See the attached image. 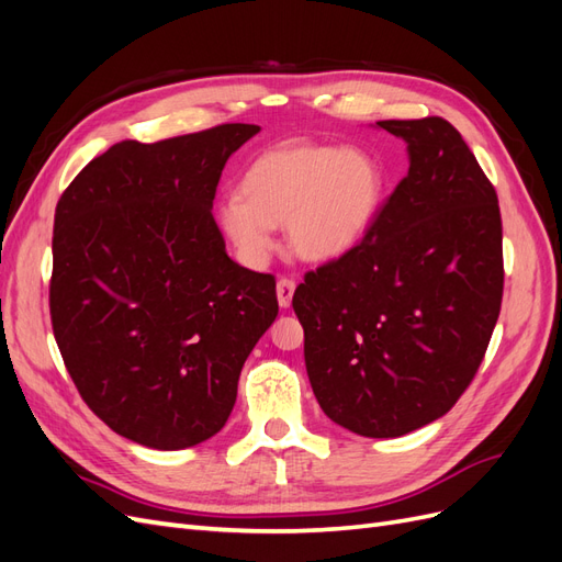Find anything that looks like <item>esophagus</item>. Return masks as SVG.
Instances as JSON below:
<instances>
[{"label":"esophagus","mask_w":562,"mask_h":562,"mask_svg":"<svg viewBox=\"0 0 562 562\" xmlns=\"http://www.w3.org/2000/svg\"><path fill=\"white\" fill-rule=\"evenodd\" d=\"M295 285H297V283H295L293 279H288V277H281V279H279V283H277V297H279L281 307H291Z\"/></svg>","instance_id":"1"}]
</instances>
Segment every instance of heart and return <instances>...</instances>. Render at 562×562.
Here are the masks:
<instances>
[{"instance_id":"1","label":"heart","mask_w":562,"mask_h":562,"mask_svg":"<svg viewBox=\"0 0 562 562\" xmlns=\"http://www.w3.org/2000/svg\"><path fill=\"white\" fill-rule=\"evenodd\" d=\"M382 194V168L366 151L283 145L246 168L239 194L220 206V225L250 265L269 258L283 223L300 258L333 260L363 239Z\"/></svg>"}]
</instances>
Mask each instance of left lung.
Listing matches in <instances>:
<instances>
[{
	"label": "left lung",
	"mask_w": 562,
	"mask_h": 562,
	"mask_svg": "<svg viewBox=\"0 0 562 562\" xmlns=\"http://www.w3.org/2000/svg\"><path fill=\"white\" fill-rule=\"evenodd\" d=\"M411 151L363 239L304 274L293 310L335 424L396 438L443 417L479 372L504 293L497 192L443 116L378 122Z\"/></svg>",
	"instance_id": "left-lung-1"
}]
</instances>
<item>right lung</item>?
<instances>
[{
    "label": "right lung",
    "instance_id": "right-lung-1",
    "mask_svg": "<svg viewBox=\"0 0 562 562\" xmlns=\"http://www.w3.org/2000/svg\"><path fill=\"white\" fill-rule=\"evenodd\" d=\"M258 131L122 140L58 199L50 326L83 403L140 446L192 448L223 429L279 314L277 279L236 265L211 213L232 151Z\"/></svg>",
    "mask_w": 562,
    "mask_h": 562
}]
</instances>
